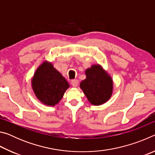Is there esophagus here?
<instances>
[{"label": "esophagus", "instance_id": "1", "mask_svg": "<svg viewBox=\"0 0 155 155\" xmlns=\"http://www.w3.org/2000/svg\"><path fill=\"white\" fill-rule=\"evenodd\" d=\"M71 84H72V85L73 86V87H77V86H78V80H77V79L72 80V81H71Z\"/></svg>", "mask_w": 155, "mask_h": 155}]
</instances>
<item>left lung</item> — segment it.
<instances>
[{"instance_id": "left-lung-1", "label": "left lung", "mask_w": 155, "mask_h": 155, "mask_svg": "<svg viewBox=\"0 0 155 155\" xmlns=\"http://www.w3.org/2000/svg\"><path fill=\"white\" fill-rule=\"evenodd\" d=\"M85 74L86 78L81 81L80 87L90 103L101 105L109 101L114 87L111 77L98 64L86 70Z\"/></svg>"}]
</instances>
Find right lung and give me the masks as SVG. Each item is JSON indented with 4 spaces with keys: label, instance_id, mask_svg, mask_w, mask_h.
<instances>
[{
    "label": "right lung",
    "instance_id": "1",
    "mask_svg": "<svg viewBox=\"0 0 155 155\" xmlns=\"http://www.w3.org/2000/svg\"><path fill=\"white\" fill-rule=\"evenodd\" d=\"M31 83L38 99L48 106L58 103L70 87L66 79L48 61H44L38 67Z\"/></svg>",
    "mask_w": 155,
    "mask_h": 155
}]
</instances>
